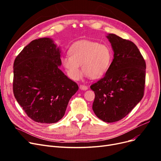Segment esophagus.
<instances>
[{
  "instance_id": "obj_1",
  "label": "esophagus",
  "mask_w": 161,
  "mask_h": 161,
  "mask_svg": "<svg viewBox=\"0 0 161 161\" xmlns=\"http://www.w3.org/2000/svg\"><path fill=\"white\" fill-rule=\"evenodd\" d=\"M80 89L81 90H86V89H88V86H86V85H80Z\"/></svg>"
}]
</instances>
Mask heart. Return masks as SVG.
I'll return each mask as SVG.
<instances>
[{"mask_svg": "<svg viewBox=\"0 0 161 161\" xmlns=\"http://www.w3.org/2000/svg\"><path fill=\"white\" fill-rule=\"evenodd\" d=\"M69 56L62 58V64L74 80L81 76L82 70L91 79H99L108 71L113 60L111 47L104 43L90 40L79 41L70 46Z\"/></svg>", "mask_w": 161, "mask_h": 161, "instance_id": "obj_1", "label": "heart"}]
</instances>
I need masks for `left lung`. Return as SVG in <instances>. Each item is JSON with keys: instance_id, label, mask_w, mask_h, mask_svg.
<instances>
[{"instance_id": "8db88e82", "label": "left lung", "mask_w": 161, "mask_h": 161, "mask_svg": "<svg viewBox=\"0 0 161 161\" xmlns=\"http://www.w3.org/2000/svg\"><path fill=\"white\" fill-rule=\"evenodd\" d=\"M108 38L114 58L105 76L91 89L95 95L94 113L100 119L111 123L124 118L142 99L146 62L132 42L112 33Z\"/></svg>"}]
</instances>
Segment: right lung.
Returning a JSON list of instances; mask_svg holds the SVG:
<instances>
[{
    "label": "right lung",
    "instance_id": "1",
    "mask_svg": "<svg viewBox=\"0 0 161 161\" xmlns=\"http://www.w3.org/2000/svg\"><path fill=\"white\" fill-rule=\"evenodd\" d=\"M61 63L59 49L47 37L31 42L14 61V96L34 121L52 124L61 119L79 89L59 69Z\"/></svg>",
    "mask_w": 161,
    "mask_h": 161
}]
</instances>
